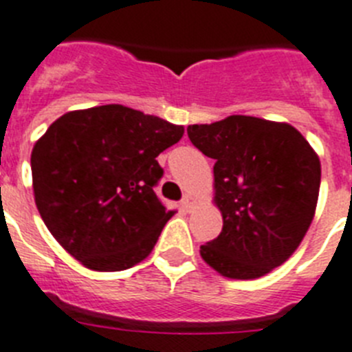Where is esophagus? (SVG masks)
Masks as SVG:
<instances>
[{
    "label": "esophagus",
    "instance_id": "obj_1",
    "mask_svg": "<svg viewBox=\"0 0 352 352\" xmlns=\"http://www.w3.org/2000/svg\"><path fill=\"white\" fill-rule=\"evenodd\" d=\"M194 203H196V199H194L190 194H185V196H183V199H182V208H185L188 212V210L194 206Z\"/></svg>",
    "mask_w": 352,
    "mask_h": 352
}]
</instances>
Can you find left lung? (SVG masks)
Wrapping results in <instances>:
<instances>
[{
	"instance_id": "obj_1",
	"label": "left lung",
	"mask_w": 352,
	"mask_h": 352,
	"mask_svg": "<svg viewBox=\"0 0 352 352\" xmlns=\"http://www.w3.org/2000/svg\"><path fill=\"white\" fill-rule=\"evenodd\" d=\"M188 139L215 160L217 239L201 258L219 274L254 279L279 267L299 248L319 199L320 160L294 126L251 116L192 124Z\"/></svg>"
}]
</instances>
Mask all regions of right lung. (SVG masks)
Masks as SVG:
<instances>
[{
    "instance_id": "right-lung-1",
    "label": "right lung",
    "mask_w": 352,
    "mask_h": 352,
    "mask_svg": "<svg viewBox=\"0 0 352 352\" xmlns=\"http://www.w3.org/2000/svg\"><path fill=\"white\" fill-rule=\"evenodd\" d=\"M183 133L122 104L58 117L32 151L35 205L56 242L92 270L142 262L174 215L155 194L156 156Z\"/></svg>"
}]
</instances>
